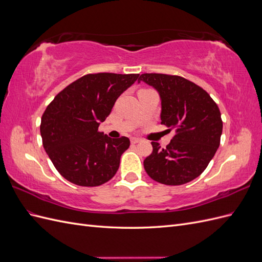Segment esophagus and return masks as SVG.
<instances>
[{"mask_svg":"<svg viewBox=\"0 0 262 262\" xmlns=\"http://www.w3.org/2000/svg\"><path fill=\"white\" fill-rule=\"evenodd\" d=\"M139 142H141L140 138H131V143L132 144H137V143H139Z\"/></svg>","mask_w":262,"mask_h":262,"instance_id":"1","label":"esophagus"}]
</instances>
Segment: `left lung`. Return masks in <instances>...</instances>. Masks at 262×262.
Segmentation results:
<instances>
[{
  "mask_svg": "<svg viewBox=\"0 0 262 262\" xmlns=\"http://www.w3.org/2000/svg\"><path fill=\"white\" fill-rule=\"evenodd\" d=\"M141 82L156 90L161 123L176 131L165 148L152 142L153 152L143 163L145 171L164 185L187 184L201 175L220 146V109L203 89L181 76L145 73L139 77Z\"/></svg>",
  "mask_w": 262,
  "mask_h": 262,
  "instance_id": "left-lung-1",
  "label": "left lung"
}]
</instances>
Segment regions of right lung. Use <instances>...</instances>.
Listing matches in <instances>:
<instances>
[{
  "label": "right lung",
  "instance_id": "right-lung-1",
  "mask_svg": "<svg viewBox=\"0 0 262 262\" xmlns=\"http://www.w3.org/2000/svg\"><path fill=\"white\" fill-rule=\"evenodd\" d=\"M138 78L139 74H87L67 86L47 107L40 124L43 148L67 180L96 187L116 175L130 140L109 138L98 126Z\"/></svg>",
  "mask_w": 262,
  "mask_h": 262
}]
</instances>
